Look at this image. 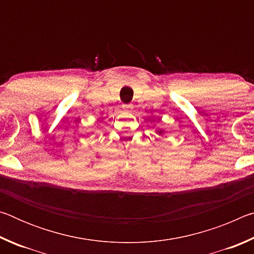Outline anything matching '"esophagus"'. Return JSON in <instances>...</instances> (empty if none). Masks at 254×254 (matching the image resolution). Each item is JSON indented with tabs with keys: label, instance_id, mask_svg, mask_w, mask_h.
I'll return each mask as SVG.
<instances>
[{
	"label": "esophagus",
	"instance_id": "1",
	"mask_svg": "<svg viewBox=\"0 0 254 254\" xmlns=\"http://www.w3.org/2000/svg\"><path fill=\"white\" fill-rule=\"evenodd\" d=\"M123 109L127 111V112H131L132 111V104H124L123 105Z\"/></svg>",
	"mask_w": 254,
	"mask_h": 254
}]
</instances>
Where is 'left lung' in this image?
Here are the masks:
<instances>
[{
  "label": "left lung",
  "instance_id": "1",
  "mask_svg": "<svg viewBox=\"0 0 254 254\" xmlns=\"http://www.w3.org/2000/svg\"><path fill=\"white\" fill-rule=\"evenodd\" d=\"M158 132H159V134H160V133H162V130H159Z\"/></svg>",
  "mask_w": 254,
  "mask_h": 254
}]
</instances>
